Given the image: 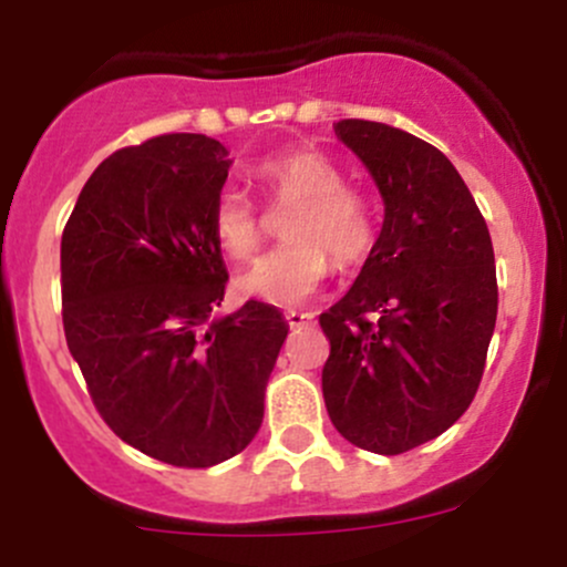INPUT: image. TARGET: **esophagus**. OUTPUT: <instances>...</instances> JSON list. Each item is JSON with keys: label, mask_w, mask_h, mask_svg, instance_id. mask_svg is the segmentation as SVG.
<instances>
[{"label": "esophagus", "mask_w": 567, "mask_h": 567, "mask_svg": "<svg viewBox=\"0 0 567 567\" xmlns=\"http://www.w3.org/2000/svg\"><path fill=\"white\" fill-rule=\"evenodd\" d=\"M285 320H288L290 329H305L307 323H312V312H296V310H288V312H285Z\"/></svg>", "instance_id": "34e87169"}]
</instances>
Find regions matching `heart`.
<instances>
[{
  "label": "heart",
  "instance_id": "1",
  "mask_svg": "<svg viewBox=\"0 0 567 567\" xmlns=\"http://www.w3.org/2000/svg\"><path fill=\"white\" fill-rule=\"evenodd\" d=\"M251 177L274 210L293 214L285 221L288 244L271 249L238 277L249 299L296 307L310 299L331 271L359 266L375 247L379 221L373 199L346 183L340 164L316 147H290L260 158ZM210 233L230 260H249L266 236V216L238 188H225L210 210Z\"/></svg>",
  "mask_w": 567,
  "mask_h": 567
}]
</instances>
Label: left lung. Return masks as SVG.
<instances>
[{
  "mask_svg": "<svg viewBox=\"0 0 567 567\" xmlns=\"http://www.w3.org/2000/svg\"><path fill=\"white\" fill-rule=\"evenodd\" d=\"M384 197V227L346 296L320 312L331 351L323 400L357 447L400 455L468 409L496 323L488 225L458 169L425 140L340 120Z\"/></svg>",
  "mask_w": 567,
  "mask_h": 567,
  "instance_id": "obj_1",
  "label": "left lung"
}]
</instances>
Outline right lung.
I'll list each match as a JSON object with an SVG mask.
<instances>
[{"mask_svg":"<svg viewBox=\"0 0 567 567\" xmlns=\"http://www.w3.org/2000/svg\"><path fill=\"white\" fill-rule=\"evenodd\" d=\"M227 169L210 136H153L90 175L62 230V326L95 409L125 444L183 468L255 439L288 337L262 301L208 320L227 285L210 233Z\"/></svg>","mask_w":567,"mask_h":567,"instance_id":"right-lung-1","label":"right lung"}]
</instances>
